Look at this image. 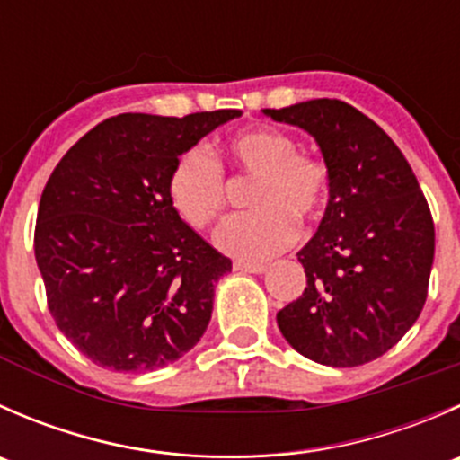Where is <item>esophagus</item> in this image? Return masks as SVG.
<instances>
[{"mask_svg":"<svg viewBox=\"0 0 460 460\" xmlns=\"http://www.w3.org/2000/svg\"><path fill=\"white\" fill-rule=\"evenodd\" d=\"M234 269H235V271H247V273H264V271H267V264H262V262H243V260H235Z\"/></svg>","mask_w":460,"mask_h":460,"instance_id":"esophagus-1","label":"esophagus"}]
</instances>
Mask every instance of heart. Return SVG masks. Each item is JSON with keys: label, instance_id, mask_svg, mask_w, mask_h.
I'll return each instance as SVG.
<instances>
[{"label": "heart", "instance_id": "b5f03b06", "mask_svg": "<svg viewBox=\"0 0 460 460\" xmlns=\"http://www.w3.org/2000/svg\"><path fill=\"white\" fill-rule=\"evenodd\" d=\"M294 137L278 128H247L226 142V157L252 175L247 204L253 211L231 217L217 229L216 244L240 260H267L289 247L296 222H312L329 196V166L323 157L296 151ZM175 211L196 229H207L225 211V173L207 148L191 146L169 175Z\"/></svg>", "mask_w": 460, "mask_h": 460}]
</instances>
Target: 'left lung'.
<instances>
[{"instance_id":"left-lung-1","label":"left lung","mask_w":460,"mask_h":460,"mask_svg":"<svg viewBox=\"0 0 460 460\" xmlns=\"http://www.w3.org/2000/svg\"><path fill=\"white\" fill-rule=\"evenodd\" d=\"M307 131L329 166V202L298 252L307 287L278 312L305 358L356 367L392 349L423 312L434 220L410 162L392 137L341 100L264 109Z\"/></svg>"}]
</instances>
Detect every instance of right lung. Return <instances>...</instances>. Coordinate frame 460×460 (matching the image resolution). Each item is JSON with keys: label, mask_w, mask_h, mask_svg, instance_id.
<instances>
[{"label": "right lung", "mask_w": 460, "mask_h": 460, "mask_svg": "<svg viewBox=\"0 0 460 460\" xmlns=\"http://www.w3.org/2000/svg\"><path fill=\"white\" fill-rule=\"evenodd\" d=\"M238 109L122 113L66 151L37 208L35 260L59 332L100 367L153 372L196 347L231 260L175 211V160Z\"/></svg>", "instance_id": "right-lung-1"}]
</instances>
